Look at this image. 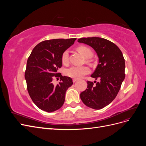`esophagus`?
Here are the masks:
<instances>
[{
  "label": "esophagus",
  "mask_w": 146,
  "mask_h": 146,
  "mask_svg": "<svg viewBox=\"0 0 146 146\" xmlns=\"http://www.w3.org/2000/svg\"><path fill=\"white\" fill-rule=\"evenodd\" d=\"M77 80H78V79H77V78H73V80H72V81H73L74 83H75V82H76L77 81Z\"/></svg>",
  "instance_id": "1"
}]
</instances>
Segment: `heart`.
<instances>
[{"instance_id": "heart-1", "label": "heart", "mask_w": 146, "mask_h": 146, "mask_svg": "<svg viewBox=\"0 0 146 146\" xmlns=\"http://www.w3.org/2000/svg\"><path fill=\"white\" fill-rule=\"evenodd\" d=\"M78 51L86 58H90L92 56V52L89 47L86 46H80L78 48ZM69 59V51L65 50L61 56V60L63 64H67ZM90 69L86 66H74L66 69L65 74L68 77L74 78H80L85 75L89 74Z\"/></svg>"}]
</instances>
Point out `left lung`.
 Returning <instances> with one entry per match:
<instances>
[{
	"instance_id": "left-lung-1",
	"label": "left lung",
	"mask_w": 146,
	"mask_h": 146,
	"mask_svg": "<svg viewBox=\"0 0 146 146\" xmlns=\"http://www.w3.org/2000/svg\"><path fill=\"white\" fill-rule=\"evenodd\" d=\"M78 42L91 46L99 58V64L91 77L100 81L96 84L88 81L86 90L80 94L81 100L88 107L102 109L115 99L120 90L125 78L124 58L119 48L106 39L82 38Z\"/></svg>"
}]
</instances>
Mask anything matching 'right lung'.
<instances>
[{
    "label": "right lung",
    "mask_w": 146,
    "mask_h": 146,
    "mask_svg": "<svg viewBox=\"0 0 146 146\" xmlns=\"http://www.w3.org/2000/svg\"><path fill=\"white\" fill-rule=\"evenodd\" d=\"M76 38L44 41L34 47L29 56L25 72L29 94L33 103L43 111H55L62 107L66 92L73 84L71 78L58 72L62 66L63 53L71 46ZM54 76L60 77L56 86Z\"/></svg>",
    "instance_id": "right-lung-1"
}]
</instances>
